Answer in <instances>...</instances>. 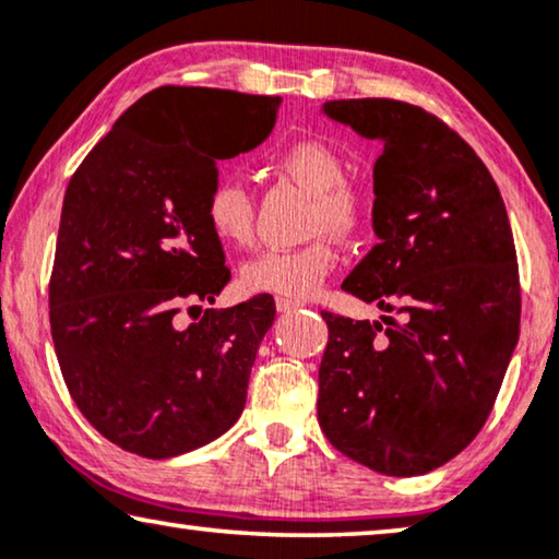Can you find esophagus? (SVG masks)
<instances>
[{
  "label": "esophagus",
  "mask_w": 559,
  "mask_h": 559,
  "mask_svg": "<svg viewBox=\"0 0 559 559\" xmlns=\"http://www.w3.org/2000/svg\"><path fill=\"white\" fill-rule=\"evenodd\" d=\"M274 305H277L280 312H289V310L300 308V300H289V297H277V300H274Z\"/></svg>",
  "instance_id": "1"
}]
</instances>
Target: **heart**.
<instances>
[{"label": "heart", "instance_id": "b5f03b06", "mask_svg": "<svg viewBox=\"0 0 559 559\" xmlns=\"http://www.w3.org/2000/svg\"><path fill=\"white\" fill-rule=\"evenodd\" d=\"M274 165L287 178L312 193L310 231L346 239L361 231L371 213L369 193L346 178V157L333 144L302 136L274 155ZM205 221L213 236L226 247H247L254 236V201L249 188L234 175H221L205 193ZM338 254L331 241L316 239L297 249H264L241 266V285L249 293H266L305 300L316 295L328 274L335 270Z\"/></svg>", "mask_w": 559, "mask_h": 559}]
</instances>
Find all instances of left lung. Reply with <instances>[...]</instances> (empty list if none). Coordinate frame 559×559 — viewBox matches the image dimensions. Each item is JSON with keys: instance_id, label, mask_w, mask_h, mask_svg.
<instances>
[{"instance_id": "1", "label": "left lung", "mask_w": 559, "mask_h": 559, "mask_svg": "<svg viewBox=\"0 0 559 559\" xmlns=\"http://www.w3.org/2000/svg\"><path fill=\"white\" fill-rule=\"evenodd\" d=\"M328 117L384 144L373 165L379 243L343 282L381 323L323 310L318 423L384 476H423L480 432L519 338L507 205L468 142L423 106L341 98Z\"/></svg>"}]
</instances>
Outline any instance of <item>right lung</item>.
<instances>
[{
	"label": "right lung",
	"mask_w": 559,
	"mask_h": 559,
	"mask_svg": "<svg viewBox=\"0 0 559 559\" xmlns=\"http://www.w3.org/2000/svg\"><path fill=\"white\" fill-rule=\"evenodd\" d=\"M280 102L155 88L121 114L68 182L50 333L75 407L127 453H188L241 415L274 300L198 308L231 280L203 205L218 159L262 144ZM182 307L199 310L193 324L179 323Z\"/></svg>",
	"instance_id": "1"
}]
</instances>
